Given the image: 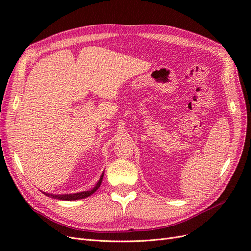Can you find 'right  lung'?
<instances>
[{
    "label": "right lung",
    "mask_w": 251,
    "mask_h": 251,
    "mask_svg": "<svg viewBox=\"0 0 251 251\" xmlns=\"http://www.w3.org/2000/svg\"><path fill=\"white\" fill-rule=\"evenodd\" d=\"M103 175H104V172L101 174V176H100V180H98L97 183L95 184V186L92 189H89V191L80 192V193H74V194H59V195L49 194V193H45V192H43V194L50 197V198H54V199H58V200H65V201H72V200H79V199L87 198V197L91 196L94 192H96L97 188L100 186L102 179H103Z\"/></svg>",
    "instance_id": "add662e5"
}]
</instances>
